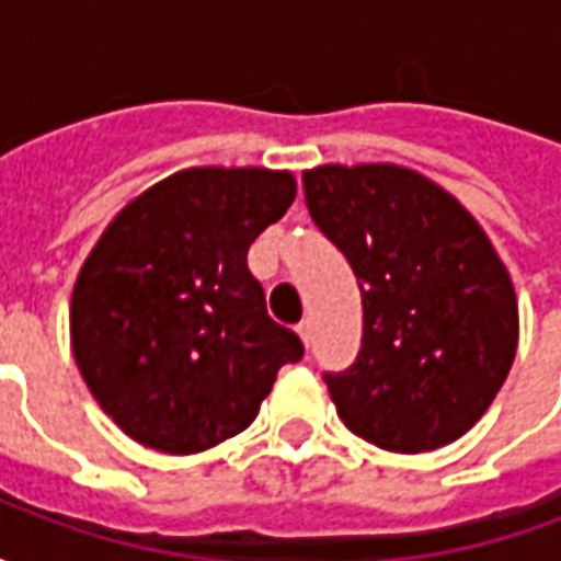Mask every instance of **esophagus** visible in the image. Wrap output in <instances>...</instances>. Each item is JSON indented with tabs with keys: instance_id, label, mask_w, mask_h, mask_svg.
Masks as SVG:
<instances>
[{
	"instance_id": "esophagus-1",
	"label": "esophagus",
	"mask_w": 561,
	"mask_h": 561,
	"mask_svg": "<svg viewBox=\"0 0 561 561\" xmlns=\"http://www.w3.org/2000/svg\"><path fill=\"white\" fill-rule=\"evenodd\" d=\"M297 333H300V340H304V345L309 348V345H312V321L304 318V321L297 324Z\"/></svg>"
}]
</instances>
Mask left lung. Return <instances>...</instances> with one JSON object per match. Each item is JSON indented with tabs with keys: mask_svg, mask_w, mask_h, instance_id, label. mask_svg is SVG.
Instances as JSON below:
<instances>
[{
	"mask_svg": "<svg viewBox=\"0 0 561 561\" xmlns=\"http://www.w3.org/2000/svg\"><path fill=\"white\" fill-rule=\"evenodd\" d=\"M304 192L364 297L357 360L324 373L340 417L397 454L457 442L517 354V297L493 243L457 197L400 164H324Z\"/></svg>",
	"mask_w": 561,
	"mask_h": 561,
	"instance_id": "1",
	"label": "left lung"
}]
</instances>
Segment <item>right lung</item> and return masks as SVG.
Masks as SVG:
<instances>
[{
    "instance_id": "add662e5",
    "label": "right lung",
    "mask_w": 561,
    "mask_h": 561,
    "mask_svg": "<svg viewBox=\"0 0 561 561\" xmlns=\"http://www.w3.org/2000/svg\"><path fill=\"white\" fill-rule=\"evenodd\" d=\"M294 195L288 171L188 168L119 209L83 261L75 360L135 442L183 457L243 433L276 373L304 357L245 264Z\"/></svg>"
}]
</instances>
